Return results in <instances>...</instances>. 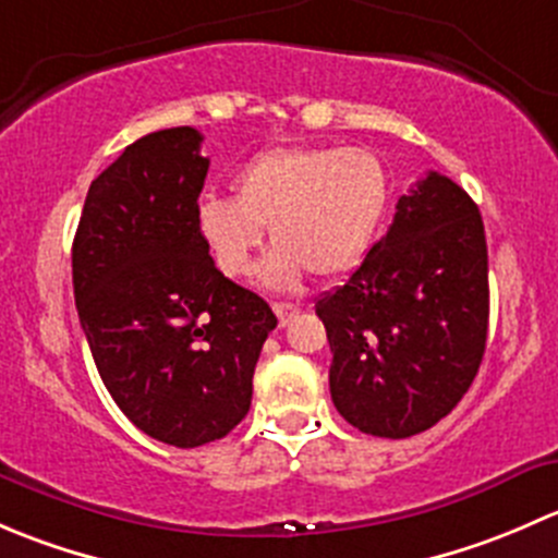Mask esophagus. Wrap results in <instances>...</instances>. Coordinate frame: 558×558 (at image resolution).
<instances>
[{
  "label": "esophagus",
  "instance_id": "1",
  "mask_svg": "<svg viewBox=\"0 0 558 558\" xmlns=\"http://www.w3.org/2000/svg\"><path fill=\"white\" fill-rule=\"evenodd\" d=\"M272 311H275V315H278L280 326H286L291 318H294L296 313H300V307H296V305H283V302H275Z\"/></svg>",
  "mask_w": 558,
  "mask_h": 558
}]
</instances>
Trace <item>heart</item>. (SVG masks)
<instances>
[{
  "mask_svg": "<svg viewBox=\"0 0 558 558\" xmlns=\"http://www.w3.org/2000/svg\"><path fill=\"white\" fill-rule=\"evenodd\" d=\"M391 202L384 161L364 148L294 145L253 156L232 196H205L196 232L227 278H243L269 227L275 247L258 278L291 289L313 272L335 280L356 269L378 238Z\"/></svg>",
  "mask_w": 558,
  "mask_h": 558,
  "instance_id": "heart-1",
  "label": "heart"
}]
</instances>
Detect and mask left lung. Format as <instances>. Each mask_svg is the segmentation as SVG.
I'll use <instances>...</instances> for the list:
<instances>
[{
  "mask_svg": "<svg viewBox=\"0 0 558 558\" xmlns=\"http://www.w3.org/2000/svg\"><path fill=\"white\" fill-rule=\"evenodd\" d=\"M337 413L373 437H413L475 380L488 335L483 218L440 172L399 196L386 238L315 302Z\"/></svg>",
  "mask_w": 558,
  "mask_h": 558,
  "instance_id": "left-lung-1",
  "label": "left lung"
}]
</instances>
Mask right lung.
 Returning <instances> with one entry per match:
<instances>
[{
    "label": "right lung",
    "mask_w": 558,
    "mask_h": 558,
    "mask_svg": "<svg viewBox=\"0 0 558 558\" xmlns=\"http://www.w3.org/2000/svg\"><path fill=\"white\" fill-rule=\"evenodd\" d=\"M191 126L126 145L92 183L72 286L99 378L137 429L174 448L221 440L247 415L278 318L223 278L196 232L210 159Z\"/></svg>",
    "instance_id": "add662e5"
}]
</instances>
